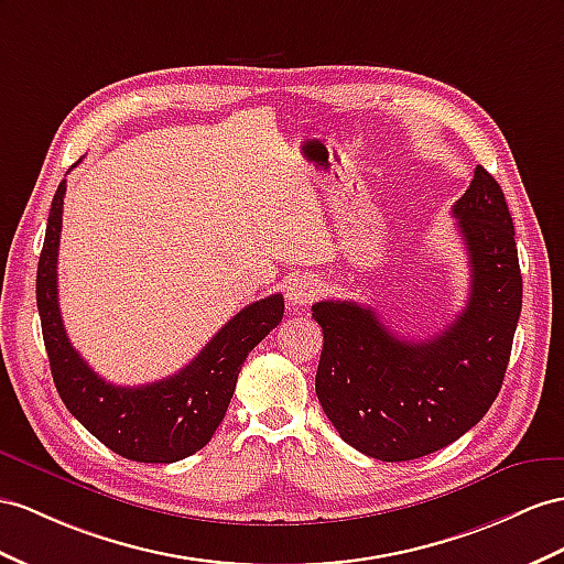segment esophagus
Listing matches in <instances>:
<instances>
[{
  "instance_id": "34e87169",
  "label": "esophagus",
  "mask_w": 564,
  "mask_h": 564,
  "mask_svg": "<svg viewBox=\"0 0 564 564\" xmlns=\"http://www.w3.org/2000/svg\"><path fill=\"white\" fill-rule=\"evenodd\" d=\"M285 297L291 305L302 307L310 305L316 297H319V281H316L312 273H302V276H293L285 285Z\"/></svg>"
}]
</instances>
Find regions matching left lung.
<instances>
[{
    "label": "left lung",
    "instance_id": "1",
    "mask_svg": "<svg viewBox=\"0 0 564 564\" xmlns=\"http://www.w3.org/2000/svg\"><path fill=\"white\" fill-rule=\"evenodd\" d=\"M453 216L469 254L467 307L438 336L398 338L371 307L324 300L316 398L355 451L383 462L436 453L484 420L500 393L522 312L514 226L498 181L484 166Z\"/></svg>",
    "mask_w": 564,
    "mask_h": 564
}]
</instances>
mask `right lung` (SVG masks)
Here are the masks:
<instances>
[{
    "label": "right lung",
    "instance_id": "add662e5",
    "mask_svg": "<svg viewBox=\"0 0 564 564\" xmlns=\"http://www.w3.org/2000/svg\"><path fill=\"white\" fill-rule=\"evenodd\" d=\"M66 181L52 199L37 262V312L56 391L66 410L109 451L133 462H178L205 447L226 416L245 357L283 319V297L269 295L226 322L202 352L169 379L138 388L113 386L70 345L59 312V257Z\"/></svg>",
    "mask_w": 564,
    "mask_h": 564
}]
</instances>
